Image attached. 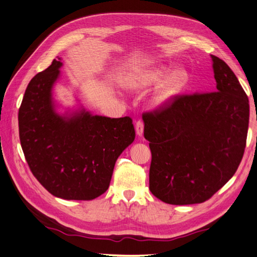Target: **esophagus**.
<instances>
[{
  "label": "esophagus",
  "instance_id": "obj_1",
  "mask_svg": "<svg viewBox=\"0 0 257 257\" xmlns=\"http://www.w3.org/2000/svg\"><path fill=\"white\" fill-rule=\"evenodd\" d=\"M143 128H145V124H143V121L138 120L136 122V133L139 137L143 135Z\"/></svg>",
  "mask_w": 257,
  "mask_h": 257
}]
</instances>
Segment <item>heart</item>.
Segmentation results:
<instances>
[{"label":"heart","instance_id":"heart-1","mask_svg":"<svg viewBox=\"0 0 257 257\" xmlns=\"http://www.w3.org/2000/svg\"><path fill=\"white\" fill-rule=\"evenodd\" d=\"M169 72V69L163 65H158L151 69L140 71L131 75L127 81V88L133 92L156 85ZM190 83V74L185 68H178L170 72L162 83L158 86L152 96V105L157 108L170 105Z\"/></svg>","mask_w":257,"mask_h":257}]
</instances>
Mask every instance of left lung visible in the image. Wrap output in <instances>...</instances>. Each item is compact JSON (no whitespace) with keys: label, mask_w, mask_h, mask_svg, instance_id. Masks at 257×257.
<instances>
[{"label":"left lung","mask_w":257,"mask_h":257,"mask_svg":"<svg viewBox=\"0 0 257 257\" xmlns=\"http://www.w3.org/2000/svg\"><path fill=\"white\" fill-rule=\"evenodd\" d=\"M211 60L212 92L181 95L142 116L152 153L150 190L166 204L208 200L234 175L243 158L248 98L229 65L212 55Z\"/></svg>","instance_id":"8db88e82"}]
</instances>
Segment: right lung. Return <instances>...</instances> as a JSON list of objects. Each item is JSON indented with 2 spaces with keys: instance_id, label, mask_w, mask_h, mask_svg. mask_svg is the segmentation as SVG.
<instances>
[{
  "instance_id": "obj_1",
  "label": "right lung",
  "mask_w": 257,
  "mask_h": 257,
  "mask_svg": "<svg viewBox=\"0 0 257 257\" xmlns=\"http://www.w3.org/2000/svg\"><path fill=\"white\" fill-rule=\"evenodd\" d=\"M61 58L36 74L19 111L20 140L34 176L59 198L92 200L109 187L118 157L135 140L130 117L93 115L81 106L57 111L53 85Z\"/></svg>"
}]
</instances>
